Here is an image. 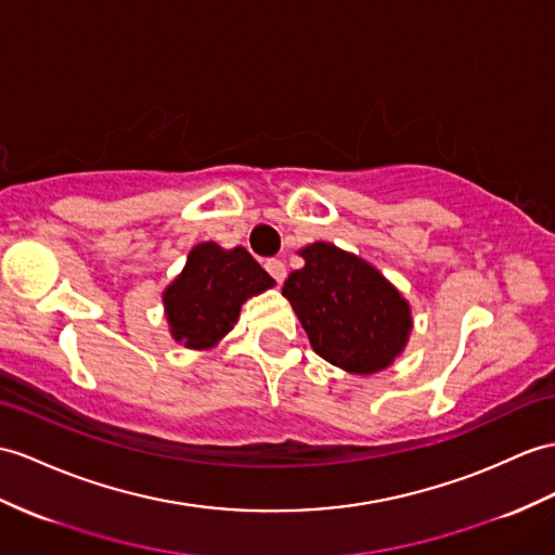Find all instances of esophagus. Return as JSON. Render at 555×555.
<instances>
[{
  "mask_svg": "<svg viewBox=\"0 0 555 555\" xmlns=\"http://www.w3.org/2000/svg\"><path fill=\"white\" fill-rule=\"evenodd\" d=\"M266 270H268L270 275H273V280L278 282V285H282V282H285V278H287V268H285V263H282L280 259L266 261Z\"/></svg>",
  "mask_w": 555,
  "mask_h": 555,
  "instance_id": "obj_1",
  "label": "esophagus"
}]
</instances>
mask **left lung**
<instances>
[{
  "instance_id": "obj_1",
  "label": "left lung",
  "mask_w": 555,
  "mask_h": 555,
  "mask_svg": "<svg viewBox=\"0 0 555 555\" xmlns=\"http://www.w3.org/2000/svg\"><path fill=\"white\" fill-rule=\"evenodd\" d=\"M299 254L306 266L289 273L282 296L315 353L350 374L386 370L410 339V304L372 263L330 242Z\"/></svg>"
}]
</instances>
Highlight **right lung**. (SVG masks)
I'll return each instance as SVG.
<instances>
[{"label": "right lung", "instance_id": "obj_1", "mask_svg": "<svg viewBox=\"0 0 555 555\" xmlns=\"http://www.w3.org/2000/svg\"><path fill=\"white\" fill-rule=\"evenodd\" d=\"M273 285L275 280L245 247L199 242L181 275L162 294L171 336L193 350L214 348L233 330L242 304Z\"/></svg>", "mask_w": 555, "mask_h": 555}]
</instances>
